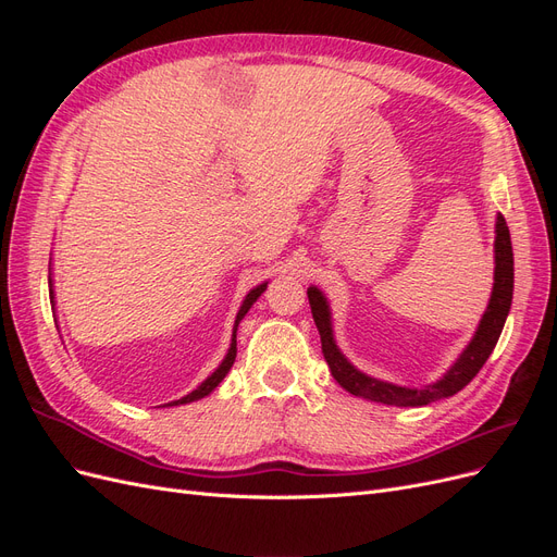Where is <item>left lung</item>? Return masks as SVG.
<instances>
[{"label": "left lung", "mask_w": 557, "mask_h": 557, "mask_svg": "<svg viewBox=\"0 0 557 557\" xmlns=\"http://www.w3.org/2000/svg\"><path fill=\"white\" fill-rule=\"evenodd\" d=\"M497 237H495V285H493V297L491 305H487L481 325L474 334V339L465 348L462 356L458 358L448 374L436 381L423 391H411V387H399L393 383H383L372 376H367L358 372L344 356L342 350L336 348L332 339V325H330V309L327 301L318 288H309V305L311 313L315 320V327L320 332V346H323V356L325 362L330 364V372L336 379L342 387L350 395L364 397L372 401L381 404H391V407H423V404L440 401L444 397H450L455 393H460L462 387L474 379L485 360L491 358V352L499 339L504 320L509 315L511 309V299H513V250H511V237H509V227L504 215H497Z\"/></svg>", "instance_id": "8db88e82"}]
</instances>
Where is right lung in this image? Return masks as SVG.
Returning a JSON list of instances; mask_svg holds the SVG:
<instances>
[{
	"mask_svg": "<svg viewBox=\"0 0 557 557\" xmlns=\"http://www.w3.org/2000/svg\"><path fill=\"white\" fill-rule=\"evenodd\" d=\"M50 288H53V285H50ZM264 288H267V283H262V285H258V288H252L248 295H246V299H244V305H242V309H239V313H237V323H234V334H232V346H230V350H227V356H225V360L221 362V367L215 369V372L201 383L197 391H193L190 395H185L183 399H176V401H172L170 407H178V404H188V401H195V399H201V397H207L213 387L221 383L225 376H227V372L232 369V364H234V358H237V327H239V320L248 313V309L252 307V301H256L262 293H264ZM50 297H53V290H50Z\"/></svg>",
	"mask_w": 557,
	"mask_h": 557,
	"instance_id": "add662e5",
	"label": "right lung"
}]
</instances>
